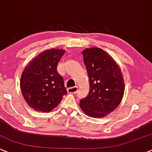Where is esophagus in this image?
<instances>
[{
  "instance_id": "obj_1",
  "label": "esophagus",
  "mask_w": 152,
  "mask_h": 152,
  "mask_svg": "<svg viewBox=\"0 0 152 152\" xmlns=\"http://www.w3.org/2000/svg\"><path fill=\"white\" fill-rule=\"evenodd\" d=\"M78 90L77 87H70L67 89V92L69 94H75L77 93V91Z\"/></svg>"
}]
</instances>
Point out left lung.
<instances>
[{"instance_id":"obj_1","label":"left lung","mask_w":152,"mask_h":152,"mask_svg":"<svg viewBox=\"0 0 152 152\" xmlns=\"http://www.w3.org/2000/svg\"><path fill=\"white\" fill-rule=\"evenodd\" d=\"M89 80V94L81 99L80 106L86 115L103 118L121 104L125 82L119 65L102 48H87L82 50Z\"/></svg>"}]
</instances>
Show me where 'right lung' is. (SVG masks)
Segmentation results:
<instances>
[{
	"label": "right lung",
	"mask_w": 152,
	"mask_h": 152,
	"mask_svg": "<svg viewBox=\"0 0 152 152\" xmlns=\"http://www.w3.org/2000/svg\"><path fill=\"white\" fill-rule=\"evenodd\" d=\"M65 52L57 48L45 50L24 67L20 78L22 94L36 111H51L67 94L63 77L56 69Z\"/></svg>",
	"instance_id": "1"
}]
</instances>
